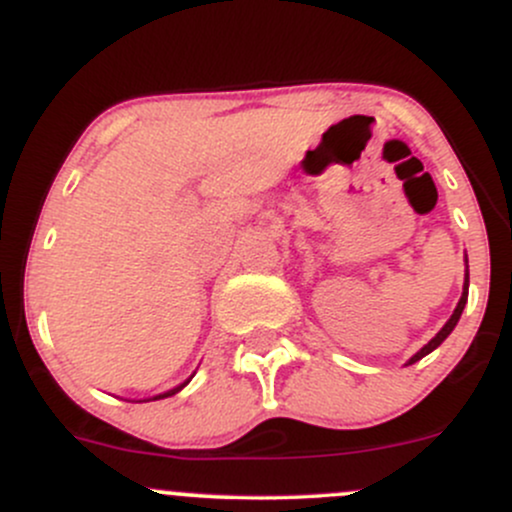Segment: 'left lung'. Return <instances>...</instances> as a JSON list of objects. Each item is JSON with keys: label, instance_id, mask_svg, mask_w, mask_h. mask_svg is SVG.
Listing matches in <instances>:
<instances>
[{"label": "left lung", "instance_id": "left-lung-1", "mask_svg": "<svg viewBox=\"0 0 512 512\" xmlns=\"http://www.w3.org/2000/svg\"><path fill=\"white\" fill-rule=\"evenodd\" d=\"M467 295H469V273H467V278H464V292H462V297H459V304H457V309H455V314H452L450 317V321H447L445 326H442V329L438 331V336L433 338V341H428V346H423L421 350H418L416 355H413V358L409 360V365H413L416 363V360H421V358H426L428 353H433L435 348L440 346L442 341H445L447 336H450L452 333V329H455L457 326V321H459V317H462V309H464V304H467Z\"/></svg>", "mask_w": 512, "mask_h": 512}]
</instances>
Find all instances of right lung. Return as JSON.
I'll use <instances>...</instances> for the list:
<instances>
[{"label":"right lung","instance_id":"add662e5","mask_svg":"<svg viewBox=\"0 0 512 512\" xmlns=\"http://www.w3.org/2000/svg\"><path fill=\"white\" fill-rule=\"evenodd\" d=\"M181 387H183V384H181ZM181 387L171 389V392H166V394H159V396H154V399H164V396H171V394H176V392H179V389H181Z\"/></svg>","mask_w":512,"mask_h":512}]
</instances>
